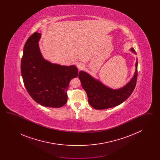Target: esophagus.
<instances>
[{"mask_svg":"<svg viewBox=\"0 0 160 160\" xmlns=\"http://www.w3.org/2000/svg\"><path fill=\"white\" fill-rule=\"evenodd\" d=\"M77 68H78L79 70H81V69H82L84 68L83 65L82 63H78L77 65Z\"/></svg>","mask_w":160,"mask_h":160,"instance_id":"esophagus-1","label":"esophagus"}]
</instances>
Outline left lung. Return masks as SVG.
I'll list each match as a JSON object with an SVG mask.
<instances>
[{"label":"left lung","mask_w":160,"mask_h":160,"mask_svg":"<svg viewBox=\"0 0 160 160\" xmlns=\"http://www.w3.org/2000/svg\"><path fill=\"white\" fill-rule=\"evenodd\" d=\"M131 51L136 54L133 48H131ZM137 65V61L135 74L129 83L121 89L116 90L107 87L86 72L80 71L78 77L87 93L89 104L95 109L103 110L117 106L128 99L136 85Z\"/></svg>","instance_id":"left-lung-1"}]
</instances>
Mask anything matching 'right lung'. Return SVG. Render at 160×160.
<instances>
[{
    "label": "right lung",
    "mask_w": 160,
    "mask_h": 160,
    "mask_svg": "<svg viewBox=\"0 0 160 160\" xmlns=\"http://www.w3.org/2000/svg\"><path fill=\"white\" fill-rule=\"evenodd\" d=\"M41 34L33 33L26 42L21 61L25 88L32 99L41 106L59 108L68 99L71 79L78 76L76 66L52 64L42 56L38 46Z\"/></svg>",
    "instance_id": "obj_1"
}]
</instances>
